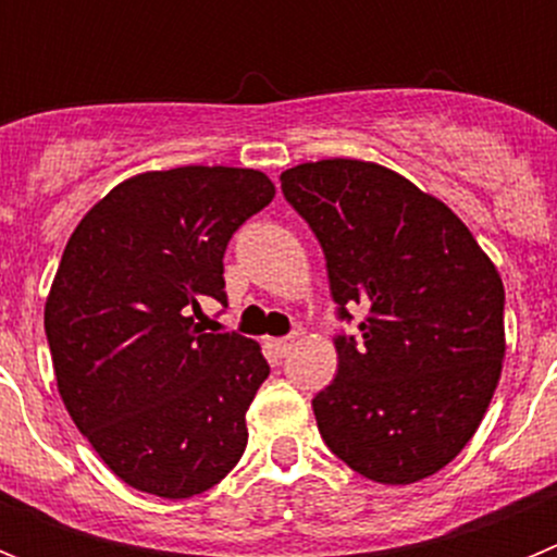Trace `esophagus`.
Returning a JSON list of instances; mask_svg holds the SVG:
<instances>
[{
  "mask_svg": "<svg viewBox=\"0 0 557 557\" xmlns=\"http://www.w3.org/2000/svg\"><path fill=\"white\" fill-rule=\"evenodd\" d=\"M293 343H295L293 337H275V339H268V348L273 357L282 359V357H287L289 348H293Z\"/></svg>",
  "mask_w": 557,
  "mask_h": 557,
  "instance_id": "34e87169",
  "label": "esophagus"
}]
</instances>
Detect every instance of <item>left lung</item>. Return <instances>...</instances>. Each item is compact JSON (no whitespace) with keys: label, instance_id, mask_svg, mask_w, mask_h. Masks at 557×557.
I'll return each mask as SVG.
<instances>
[{"label":"left lung","instance_id":"1","mask_svg":"<svg viewBox=\"0 0 557 557\" xmlns=\"http://www.w3.org/2000/svg\"><path fill=\"white\" fill-rule=\"evenodd\" d=\"M326 256L337 376L312 398L329 449L357 474L407 485L460 455L505 357V287L455 211L398 172L326 159L282 172Z\"/></svg>","mask_w":557,"mask_h":557}]
</instances>
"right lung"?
<instances>
[{
	"mask_svg": "<svg viewBox=\"0 0 557 557\" xmlns=\"http://www.w3.org/2000/svg\"><path fill=\"white\" fill-rule=\"evenodd\" d=\"M273 195L259 170L141 172L69 236L44 309L58 391L131 488L186 499L243 457L268 359L253 339L203 332L195 318L209 298L228 304L225 248Z\"/></svg>",
	"mask_w": 557,
	"mask_h": 557,
	"instance_id": "right-lung-1",
	"label": "right lung"
}]
</instances>
